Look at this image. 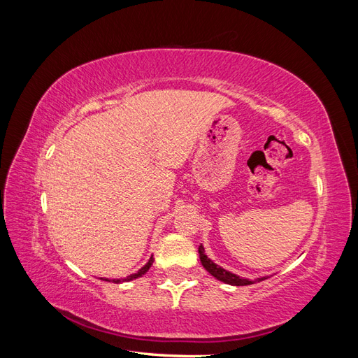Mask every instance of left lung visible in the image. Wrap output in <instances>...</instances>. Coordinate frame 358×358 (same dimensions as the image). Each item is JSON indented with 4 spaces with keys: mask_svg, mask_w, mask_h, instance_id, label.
Instances as JSON below:
<instances>
[{
    "mask_svg": "<svg viewBox=\"0 0 358 358\" xmlns=\"http://www.w3.org/2000/svg\"><path fill=\"white\" fill-rule=\"evenodd\" d=\"M199 254H200V259H201L203 267H204L206 270H208V272H209L212 276H215L216 279L222 280V282H225V284L242 287V285H251V284H254V282H259V280L267 279V278H259V279H255V280H248V279H243V278L236 276V275H233V273H230V272H227V270H224V268L220 267V266H216V264L212 262V259H209L208 257H206L203 245L199 246Z\"/></svg>",
    "mask_w": 358,
    "mask_h": 358,
    "instance_id": "obj_1",
    "label": "left lung"
}]
</instances>
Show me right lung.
Wrapping results in <instances>:
<instances>
[{
	"instance_id": "add662e5",
	"label": "right lung",
	"mask_w": 358,
	"mask_h": 358,
	"mask_svg": "<svg viewBox=\"0 0 358 358\" xmlns=\"http://www.w3.org/2000/svg\"><path fill=\"white\" fill-rule=\"evenodd\" d=\"M152 263H154V258L152 257H150L149 258V262L142 267V268H140L138 270V272L137 273H134V275H129V276H127L124 280H127V282H128V280H133V279H136V278H140V276H142V275H145L146 272H148V270H149V267L150 266H152ZM103 280H109V279H103ZM113 282H121V280H119V279H115L113 280Z\"/></svg>"
}]
</instances>
